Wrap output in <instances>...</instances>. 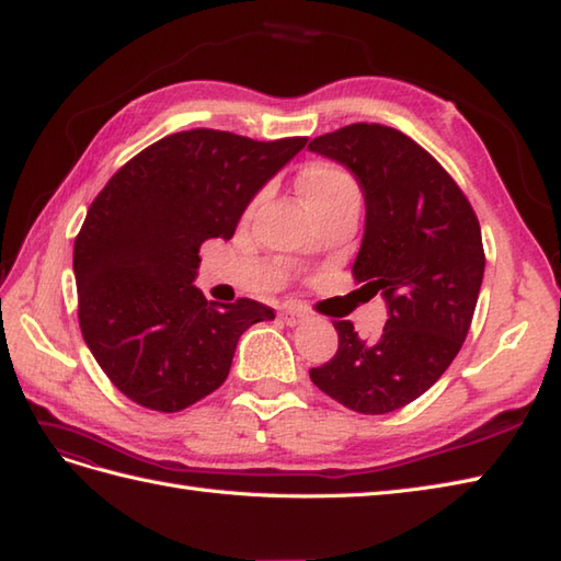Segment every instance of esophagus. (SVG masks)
Masks as SVG:
<instances>
[{"label": "esophagus", "instance_id": "obj_1", "mask_svg": "<svg viewBox=\"0 0 561 561\" xmlns=\"http://www.w3.org/2000/svg\"><path fill=\"white\" fill-rule=\"evenodd\" d=\"M304 318H306V313L301 309H296V306H284L282 309V321L291 328L304 323Z\"/></svg>", "mask_w": 561, "mask_h": 561}]
</instances>
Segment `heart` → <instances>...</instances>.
<instances>
[{"mask_svg": "<svg viewBox=\"0 0 561 561\" xmlns=\"http://www.w3.org/2000/svg\"><path fill=\"white\" fill-rule=\"evenodd\" d=\"M301 192L311 211L350 196H359L353 174L328 162H316L301 174Z\"/></svg>", "mask_w": 561, "mask_h": 561, "instance_id": "heart-1", "label": "heart"}]
</instances>
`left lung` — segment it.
I'll return each mask as SVG.
<instances>
[{
    "label": "left lung",
    "mask_w": 561,
    "mask_h": 561,
    "mask_svg": "<svg viewBox=\"0 0 561 561\" xmlns=\"http://www.w3.org/2000/svg\"><path fill=\"white\" fill-rule=\"evenodd\" d=\"M309 150L357 178L367 216L353 277L389 309L377 340L335 321L337 353L309 375L350 411L391 413L445 375L469 333L486 265L477 214L443 164L397 128L353 124Z\"/></svg>",
    "instance_id": "left-lung-1"
}]
</instances>
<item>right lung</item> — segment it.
Here are the masks:
<instances>
[{
    "instance_id": "add662e5",
    "label": "right lung",
    "mask_w": 561,
    "mask_h": 561,
    "mask_svg": "<svg viewBox=\"0 0 561 561\" xmlns=\"http://www.w3.org/2000/svg\"><path fill=\"white\" fill-rule=\"evenodd\" d=\"M309 138L252 140L194 128L130 158L75 238L77 318L114 387L142 409L178 413L226 381L240 335L270 306L214 304L194 287L199 248L230 240L240 216Z\"/></svg>"
}]
</instances>
